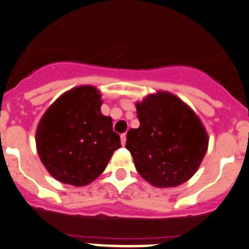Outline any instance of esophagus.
<instances>
[{"instance_id": "obj_1", "label": "esophagus", "mask_w": 249, "mask_h": 249, "mask_svg": "<svg viewBox=\"0 0 249 249\" xmlns=\"http://www.w3.org/2000/svg\"><path fill=\"white\" fill-rule=\"evenodd\" d=\"M125 139H127L125 134H121V143H122V145H124V143H125Z\"/></svg>"}]
</instances>
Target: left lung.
Returning <instances> with one entry per match:
<instances>
[{"label":"left lung","instance_id":"obj_1","mask_svg":"<svg viewBox=\"0 0 249 249\" xmlns=\"http://www.w3.org/2000/svg\"><path fill=\"white\" fill-rule=\"evenodd\" d=\"M139 128L127 133L125 148L136 171L156 188L185 183L198 170L208 149L207 130L180 98L167 91L136 103Z\"/></svg>","mask_w":249,"mask_h":249}]
</instances>
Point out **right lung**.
<instances>
[{"instance_id": "right-lung-1", "label": "right lung", "mask_w": 249, "mask_h": 249, "mask_svg": "<svg viewBox=\"0 0 249 249\" xmlns=\"http://www.w3.org/2000/svg\"><path fill=\"white\" fill-rule=\"evenodd\" d=\"M101 93L91 85L73 88L42 115L36 133L40 160L53 178L84 186L106 170L121 147L113 120L101 113Z\"/></svg>"}]
</instances>
